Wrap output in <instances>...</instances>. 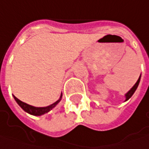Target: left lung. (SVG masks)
I'll list each match as a JSON object with an SVG mask.
<instances>
[{"label":"left lung","instance_id":"8db88e82","mask_svg":"<svg viewBox=\"0 0 149 149\" xmlns=\"http://www.w3.org/2000/svg\"><path fill=\"white\" fill-rule=\"evenodd\" d=\"M140 80H141V75H140V77H139V78H138V80L136 81V83L134 84V86L132 87V88H130V90H129L128 92L125 95V102H126V101H128L129 99L133 95V94L135 93V91L136 90V88L138 87V85H139V83H140Z\"/></svg>","mask_w":149,"mask_h":149}]
</instances>
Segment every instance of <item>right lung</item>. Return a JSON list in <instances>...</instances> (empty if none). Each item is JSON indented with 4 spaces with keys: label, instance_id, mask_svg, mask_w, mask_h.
I'll return each instance as SVG.
<instances>
[{
    "label": "right lung",
    "instance_id": "obj_1",
    "mask_svg": "<svg viewBox=\"0 0 149 149\" xmlns=\"http://www.w3.org/2000/svg\"><path fill=\"white\" fill-rule=\"evenodd\" d=\"M13 97H14V100L16 101V102L19 104V106L21 108H22L24 112L28 113L29 114L31 115L41 116V115H43L45 114V113H48V112L51 111L54 107H56V105L61 101L62 93H61L60 99H59L57 102H55L54 103H53V104H51V105H49V106H47V107H36L31 106V105H29V104H27V103H25V102H21L20 100H19V99H18L17 97H15L14 95H13Z\"/></svg>",
    "mask_w": 149,
    "mask_h": 149
}]
</instances>
